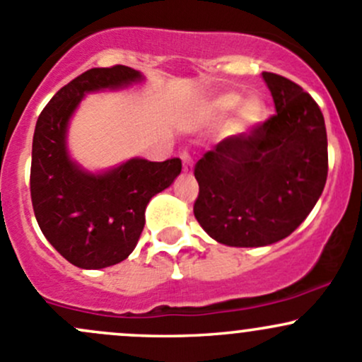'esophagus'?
<instances>
[{
	"mask_svg": "<svg viewBox=\"0 0 362 362\" xmlns=\"http://www.w3.org/2000/svg\"><path fill=\"white\" fill-rule=\"evenodd\" d=\"M180 159H182V163H184V173L191 175L194 171V161H192L191 154H189V152H182Z\"/></svg>",
	"mask_w": 362,
	"mask_h": 362,
	"instance_id": "esophagus-1",
	"label": "esophagus"
}]
</instances>
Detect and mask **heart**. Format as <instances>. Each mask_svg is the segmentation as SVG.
Returning a JSON list of instances; mask_svg holds the SVG:
<instances>
[{"mask_svg":"<svg viewBox=\"0 0 362 362\" xmlns=\"http://www.w3.org/2000/svg\"><path fill=\"white\" fill-rule=\"evenodd\" d=\"M243 97L239 93H226L216 97L215 100L211 102L210 107H208V114H210V119L220 121L227 119L232 112L238 109L241 105ZM239 108V124L241 127H253V124H258L265 116V105L264 102L258 97H248Z\"/></svg>","mask_w":362,"mask_h":362,"instance_id":"b5f03b06","label":"heart"}]
</instances>
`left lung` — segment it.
Returning <instances> with one entry per match:
<instances>
[{
	"label": "left lung",
	"mask_w": 362,
	"mask_h": 362,
	"mask_svg": "<svg viewBox=\"0 0 362 362\" xmlns=\"http://www.w3.org/2000/svg\"><path fill=\"white\" fill-rule=\"evenodd\" d=\"M276 114L223 139L194 168V216L215 241L235 248L288 238L312 211L328 177L325 117L302 86L262 72Z\"/></svg>",
	"instance_id": "1"
}]
</instances>
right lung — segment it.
I'll list each match as a JSON object with an SVG mask.
<instances>
[{"instance_id": "1", "label": "right lung", "mask_w": 362, "mask_h": 362, "mask_svg": "<svg viewBox=\"0 0 362 362\" xmlns=\"http://www.w3.org/2000/svg\"><path fill=\"white\" fill-rule=\"evenodd\" d=\"M142 79L127 66L95 67L57 91L37 117L30 163L34 215L53 248L79 269L111 267L128 258L144 230L151 197L182 171L178 158H133L100 173L71 159L67 127L83 97Z\"/></svg>"}]
</instances>
